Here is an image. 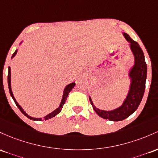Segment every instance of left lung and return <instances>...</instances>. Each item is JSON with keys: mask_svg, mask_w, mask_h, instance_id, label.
I'll return each mask as SVG.
<instances>
[{"mask_svg": "<svg viewBox=\"0 0 158 158\" xmlns=\"http://www.w3.org/2000/svg\"><path fill=\"white\" fill-rule=\"evenodd\" d=\"M122 35L130 43V49L134 59V64L127 72L130 85L126 97L119 107L112 110L98 109L94 105L91 97H89L95 112L100 117L113 122L124 120L136 110L143 97L147 77V65L140 46L137 42L133 40L128 34L123 32Z\"/></svg>", "mask_w": 158, "mask_h": 158, "instance_id": "8db88e82", "label": "left lung"}]
</instances>
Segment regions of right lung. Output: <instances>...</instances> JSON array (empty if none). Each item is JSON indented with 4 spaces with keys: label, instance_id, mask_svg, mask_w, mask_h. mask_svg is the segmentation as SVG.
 <instances>
[{
    "label": "right lung",
    "instance_id": "obj_1",
    "mask_svg": "<svg viewBox=\"0 0 158 158\" xmlns=\"http://www.w3.org/2000/svg\"><path fill=\"white\" fill-rule=\"evenodd\" d=\"M23 42V41H22V42H20V44H19V45H21ZM18 52V49H16L15 50V52H14V54H12V58L14 57L15 55H16ZM8 86H9V91H10V95H11V97L12 98V99H13V101L15 102V104H16V106L18 107V108H19V110H21V112H22L23 114L24 115V116H27L28 118H30V119L31 120H34V121H42V120H48L49 119V118H51L53 117H54V116H56V115L58 114V113H60V111L62 110V109H63V105H64L65 102H66V99H67V97H68V95L69 93H70L71 90L74 87V86H75V82H73V83H71V84L66 85L65 86V87L64 88V90H63V96H62V100H61V102H60L59 107H58L56 109L54 110V111H52V112L48 113V115H46V116H45L44 118H35V117H32V116H29V115L24 110V109L21 107V105H19V103L17 102V101L15 100V97H14L13 95V93H12V88H11V69H10V67H9L8 68Z\"/></svg>",
    "mask_w": 158,
    "mask_h": 158
}]
</instances>
